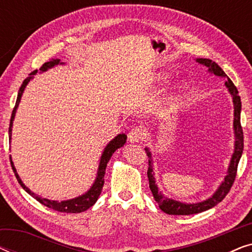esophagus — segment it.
<instances>
[{
    "instance_id": "esophagus-1",
    "label": "esophagus",
    "mask_w": 252,
    "mask_h": 252,
    "mask_svg": "<svg viewBox=\"0 0 252 252\" xmlns=\"http://www.w3.org/2000/svg\"><path fill=\"white\" fill-rule=\"evenodd\" d=\"M146 137V130H144L141 126L134 127V128L130 129L128 133V140L129 142H139V141L143 140Z\"/></svg>"
}]
</instances>
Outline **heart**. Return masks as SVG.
Returning <instances> with one entry per match:
<instances>
[{
  "instance_id": "obj_1",
  "label": "heart",
  "mask_w": 252,
  "mask_h": 252,
  "mask_svg": "<svg viewBox=\"0 0 252 252\" xmlns=\"http://www.w3.org/2000/svg\"><path fill=\"white\" fill-rule=\"evenodd\" d=\"M185 88H186V86H185L184 82H179V84L177 85V88H175V91H177V93H175V94H178V93L182 92Z\"/></svg>"
}]
</instances>
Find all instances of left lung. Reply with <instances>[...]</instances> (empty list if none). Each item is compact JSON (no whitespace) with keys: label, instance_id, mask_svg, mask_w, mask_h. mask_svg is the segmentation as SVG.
<instances>
[{"label":"left lung","instance_id":"8db88e82","mask_svg":"<svg viewBox=\"0 0 252 252\" xmlns=\"http://www.w3.org/2000/svg\"><path fill=\"white\" fill-rule=\"evenodd\" d=\"M196 62H198L199 64L205 65L206 67H209L210 73H213L217 77L227 78L225 82L227 89H228L229 94L233 97V104H234V134H235V144H234V153L230 158V163L228 166V171H227V175L223 179L221 185L219 186V188L217 189L215 194L211 197H209L205 201L199 202V203H182L179 201H174V199L165 197L161 192L158 190V187L156 185V180H155V173L153 171L154 168V161L153 156L149 151V148H146L147 156L149 158V167H148V179H149V187L150 190L153 192L155 201L158 203L161 211H164L167 215H174V216H189V215H195V213H201L203 211L213 208L218 203H220L225 198V196L228 194L230 188L235 180L236 172H237V165H239L240 158L242 156L243 153V130L241 127V97L239 96V92L235 85L233 84V81L227 77V74L222 71V68L219 66L216 62H212L208 58H197Z\"/></svg>","mask_w":252,"mask_h":252}]
</instances>
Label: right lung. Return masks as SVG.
Wrapping results in <instances>:
<instances>
[{
    "instance_id": "obj_1",
    "label": "right lung",
    "mask_w": 252,
    "mask_h": 252,
    "mask_svg": "<svg viewBox=\"0 0 252 252\" xmlns=\"http://www.w3.org/2000/svg\"><path fill=\"white\" fill-rule=\"evenodd\" d=\"M58 64H64L62 63L61 60H51L49 62H47V63H44L42 66L40 67V72H44L47 71L48 68H51L54 66H56ZM37 70L33 71L32 73H30L29 77H27L25 80L23 81V85L20 86L19 88V92H18V96H17V101H16V105L15 108L12 110V115H11V119H10V126H9V140L10 142H11V132H12V124H13V119H15V116H16V111H17V108H18L19 105V102H20V98H22V95L24 91H25L26 86L29 82L31 81V79H33L34 75L36 74ZM126 140H127V135L126 134H118L115 139H112L110 142L108 143V146L104 148V151H103L102 156H101V160H99V165H98V171H97V177H96L94 184L91 187V189L87 192H85V194H82L81 196H79V197H75V198H72V199H67V201H51V199H48V198H43L41 197V196L34 194L33 191H31L29 188L26 187L25 185L23 184L22 179L19 178L18 173H17V170L15 167V165H13V161L11 159V156H10V163H11V167L13 170V173H15L16 178H17V181L19 182V185L22 186L24 190L26 192H29V194L32 196L36 199L37 202H40L41 204L46 205L47 208L49 209H53L55 211H58V212H66V213H80V212H84L86 210H88L91 206H93L97 201L99 194H101L102 191V188H103V185H104V174H105V168H106V165H108L110 158L113 155V153L117 149H119V148H122L124 144L126 143Z\"/></svg>"
}]
</instances>
